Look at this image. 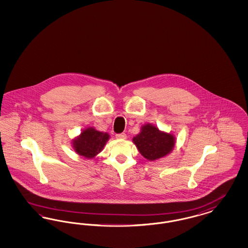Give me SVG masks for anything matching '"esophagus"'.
Wrapping results in <instances>:
<instances>
[{"mask_svg": "<svg viewBox=\"0 0 248 248\" xmlns=\"http://www.w3.org/2000/svg\"><path fill=\"white\" fill-rule=\"evenodd\" d=\"M116 139L119 140H125L126 139V135L124 133H122V134H116Z\"/></svg>", "mask_w": 248, "mask_h": 248, "instance_id": "1", "label": "esophagus"}]
</instances>
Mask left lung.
I'll list each match as a JSON object with an SVG mask.
<instances>
[{
	"instance_id": "8db88e82",
	"label": "left lung",
	"mask_w": 248,
	"mask_h": 248,
	"mask_svg": "<svg viewBox=\"0 0 248 248\" xmlns=\"http://www.w3.org/2000/svg\"><path fill=\"white\" fill-rule=\"evenodd\" d=\"M175 141L172 134L162 132L151 124L143 125L140 133L133 139L142 156L149 161L160 159L170 154Z\"/></svg>"
}]
</instances>
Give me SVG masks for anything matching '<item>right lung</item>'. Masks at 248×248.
I'll use <instances>...</instances> for the list:
<instances>
[{"instance_id":"add662e5","label":"right lung","mask_w":248,"mask_h":248,"mask_svg":"<svg viewBox=\"0 0 248 248\" xmlns=\"http://www.w3.org/2000/svg\"><path fill=\"white\" fill-rule=\"evenodd\" d=\"M108 139V134L89 127L83 130L78 138L72 140V145L79 155L85 158H94L102 151Z\"/></svg>"}]
</instances>
